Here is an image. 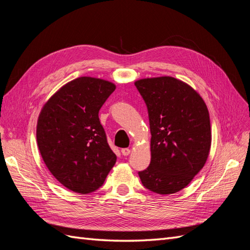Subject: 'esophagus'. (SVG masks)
I'll return each mask as SVG.
<instances>
[{"label":"esophagus","instance_id":"esophagus-1","mask_svg":"<svg viewBox=\"0 0 250 250\" xmlns=\"http://www.w3.org/2000/svg\"><path fill=\"white\" fill-rule=\"evenodd\" d=\"M121 152H122V154L124 156H127V155L130 154V149L129 148H123L122 150H121Z\"/></svg>","mask_w":250,"mask_h":250}]
</instances>
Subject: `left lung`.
I'll return each instance as SVG.
<instances>
[{
    "instance_id": "obj_1",
    "label": "left lung",
    "mask_w": 250,
    "mask_h": 250,
    "mask_svg": "<svg viewBox=\"0 0 250 250\" xmlns=\"http://www.w3.org/2000/svg\"><path fill=\"white\" fill-rule=\"evenodd\" d=\"M148 108L151 162L139 172L143 186L156 194L177 193L191 183L209 154V115L201 96L170 76L134 82Z\"/></svg>"
}]
</instances>
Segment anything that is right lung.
Returning <instances> with one entry per match:
<instances>
[{"mask_svg": "<svg viewBox=\"0 0 250 250\" xmlns=\"http://www.w3.org/2000/svg\"><path fill=\"white\" fill-rule=\"evenodd\" d=\"M115 89L107 80L79 77L60 87L41 110L36 140L42 160L75 193L98 190L116 164L99 120L100 108Z\"/></svg>", "mask_w": 250, "mask_h": 250, "instance_id": "1", "label": "right lung"}]
</instances>
